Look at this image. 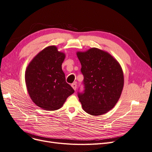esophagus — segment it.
<instances>
[{
    "mask_svg": "<svg viewBox=\"0 0 152 152\" xmlns=\"http://www.w3.org/2000/svg\"><path fill=\"white\" fill-rule=\"evenodd\" d=\"M71 86L72 87V88L74 89V90H76V89H77V84H76V83H73L72 85H71Z\"/></svg>",
    "mask_w": 152,
    "mask_h": 152,
    "instance_id": "esophagus-1",
    "label": "esophagus"
}]
</instances>
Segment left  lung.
<instances>
[{"label":"left lung","mask_w":152,"mask_h":152,"mask_svg":"<svg viewBox=\"0 0 152 152\" xmlns=\"http://www.w3.org/2000/svg\"><path fill=\"white\" fill-rule=\"evenodd\" d=\"M77 55L83 75L84 90L78 92L83 110L95 116L108 112L116 105L124 87L120 64L110 54L96 48Z\"/></svg>","instance_id":"1"}]
</instances>
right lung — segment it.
Listing matches in <instances>:
<instances>
[{"instance_id": "right-lung-1", "label": "right lung", "mask_w": 152, "mask_h": 152, "mask_svg": "<svg viewBox=\"0 0 152 152\" xmlns=\"http://www.w3.org/2000/svg\"><path fill=\"white\" fill-rule=\"evenodd\" d=\"M65 54L56 46L42 50L28 65L26 83L32 100L45 110L61 108L74 90L65 81L62 69Z\"/></svg>"}]
</instances>
